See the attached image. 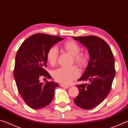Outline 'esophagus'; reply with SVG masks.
<instances>
[{
	"label": "esophagus",
	"mask_w": 128,
	"mask_h": 128,
	"mask_svg": "<svg viewBox=\"0 0 128 128\" xmlns=\"http://www.w3.org/2000/svg\"><path fill=\"white\" fill-rule=\"evenodd\" d=\"M60 86L62 88H69L68 86H66L65 85H63V84H60Z\"/></svg>",
	"instance_id": "34e87169"
}]
</instances>
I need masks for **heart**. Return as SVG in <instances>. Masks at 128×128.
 <instances>
[{
  "label": "heart",
  "instance_id": "heart-1",
  "mask_svg": "<svg viewBox=\"0 0 128 128\" xmlns=\"http://www.w3.org/2000/svg\"><path fill=\"white\" fill-rule=\"evenodd\" d=\"M64 48L73 56L74 62L78 64H83L86 61V55L79 53L80 47L74 41L70 40L64 44ZM59 52L57 47L53 46L49 49L47 54V59L50 64H55L57 62ZM80 70L76 66L60 67L52 72V76L56 81L64 84H68L80 76Z\"/></svg>",
  "mask_w": 128,
  "mask_h": 128
}]
</instances>
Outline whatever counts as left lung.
Masks as SVG:
<instances>
[{
  "label": "left lung",
  "instance_id": "1",
  "mask_svg": "<svg viewBox=\"0 0 128 128\" xmlns=\"http://www.w3.org/2000/svg\"><path fill=\"white\" fill-rule=\"evenodd\" d=\"M87 48L89 62L78 81L88 84L77 85L79 94L74 100L78 107L90 110L104 100L111 89L115 76L114 59L111 48L102 39L95 36H73Z\"/></svg>",
  "mask_w": 128,
  "mask_h": 128
}]
</instances>
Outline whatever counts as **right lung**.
Wrapping results in <instances>:
<instances>
[{
    "instance_id": "1",
    "label": "right lung",
    "mask_w": 128,
    "mask_h": 128,
    "mask_svg": "<svg viewBox=\"0 0 128 128\" xmlns=\"http://www.w3.org/2000/svg\"><path fill=\"white\" fill-rule=\"evenodd\" d=\"M64 39L58 36L38 33L24 41L17 52L14 74L19 94L33 109L48 106L53 100L59 84L54 81L46 84L40 81V77L51 76L45 70L49 49Z\"/></svg>"
}]
</instances>
